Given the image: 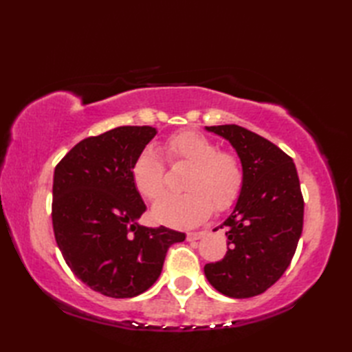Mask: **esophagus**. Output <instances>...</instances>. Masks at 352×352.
I'll return each mask as SVG.
<instances>
[{"label": "esophagus", "instance_id": "esophagus-1", "mask_svg": "<svg viewBox=\"0 0 352 352\" xmlns=\"http://www.w3.org/2000/svg\"><path fill=\"white\" fill-rule=\"evenodd\" d=\"M206 236V231H195V233H188V241L189 242H193V241H198V239L204 237Z\"/></svg>", "mask_w": 352, "mask_h": 352}]
</instances>
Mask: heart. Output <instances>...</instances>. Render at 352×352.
<instances>
[{
	"mask_svg": "<svg viewBox=\"0 0 352 352\" xmlns=\"http://www.w3.org/2000/svg\"><path fill=\"white\" fill-rule=\"evenodd\" d=\"M164 154L170 163H186L190 170L184 195H166L153 208L157 222L175 228H188L206 221L214 210L233 206L243 186V166L239 155L219 151L213 140L197 131H182L164 142ZM134 188L146 199L160 198L166 189L164 168L153 148H145L131 168Z\"/></svg>",
	"mask_w": 352,
	"mask_h": 352,
	"instance_id": "1",
	"label": "heart"
}]
</instances>
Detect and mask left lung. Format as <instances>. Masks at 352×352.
<instances>
[{
	"instance_id": "1",
	"label": "left lung",
	"mask_w": 352,
	"mask_h": 352,
	"mask_svg": "<svg viewBox=\"0 0 352 352\" xmlns=\"http://www.w3.org/2000/svg\"><path fill=\"white\" fill-rule=\"evenodd\" d=\"M227 139L243 166V186L223 221L226 257L204 266L208 283L230 298H251L280 280L302 233L304 199L295 163L272 142L239 125L206 126Z\"/></svg>"
}]
</instances>
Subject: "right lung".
I'll use <instances>...</instances> for the list:
<instances>
[{
	"mask_svg": "<svg viewBox=\"0 0 352 352\" xmlns=\"http://www.w3.org/2000/svg\"><path fill=\"white\" fill-rule=\"evenodd\" d=\"M153 126H118L86 138L58 162L52 183V228L66 265L89 287L110 298L144 294L159 278L170 245L184 233L149 228L131 180Z\"/></svg>",
	"mask_w": 352,
	"mask_h": 352,
	"instance_id": "add662e5",
	"label": "right lung"
}]
</instances>
